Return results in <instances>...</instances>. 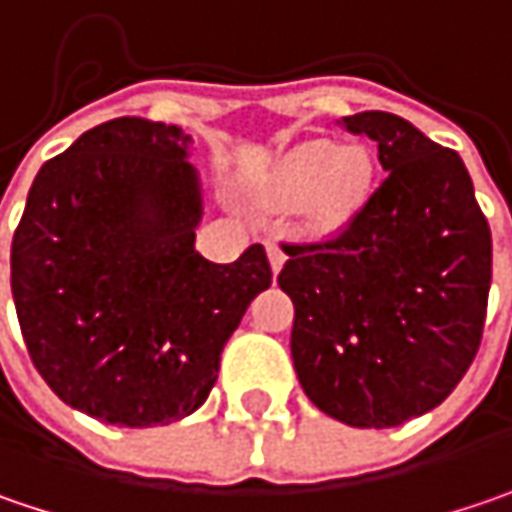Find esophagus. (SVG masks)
<instances>
[{
    "instance_id": "34e87169",
    "label": "esophagus",
    "mask_w": 512,
    "mask_h": 512,
    "mask_svg": "<svg viewBox=\"0 0 512 512\" xmlns=\"http://www.w3.org/2000/svg\"><path fill=\"white\" fill-rule=\"evenodd\" d=\"M266 252H269V263H272V272L278 275L281 269H284V263H286V255H284V249L275 243V240H269L266 243Z\"/></svg>"
}]
</instances>
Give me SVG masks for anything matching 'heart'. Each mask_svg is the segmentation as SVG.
I'll use <instances>...</instances> for the list:
<instances>
[{
    "label": "heart",
    "instance_id": "heart-1",
    "mask_svg": "<svg viewBox=\"0 0 512 512\" xmlns=\"http://www.w3.org/2000/svg\"><path fill=\"white\" fill-rule=\"evenodd\" d=\"M374 182V159L365 147L330 141H304L292 147L272 170L266 196L272 205H307V226L336 234L359 214Z\"/></svg>",
    "mask_w": 512,
    "mask_h": 512
}]
</instances>
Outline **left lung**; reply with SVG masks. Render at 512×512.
Segmentation results:
<instances>
[{
	"instance_id": "8db88e82",
	"label": "left lung",
	"mask_w": 512,
	"mask_h": 512,
	"mask_svg": "<svg viewBox=\"0 0 512 512\" xmlns=\"http://www.w3.org/2000/svg\"><path fill=\"white\" fill-rule=\"evenodd\" d=\"M388 170L327 243L286 246L278 284L295 304L304 394L356 429H391L440 406L472 365L487 316L493 237L455 150L391 112L342 118Z\"/></svg>"
}]
</instances>
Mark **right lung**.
<instances>
[{
    "label": "right lung",
    "instance_id": "obj_1",
    "mask_svg": "<svg viewBox=\"0 0 512 512\" xmlns=\"http://www.w3.org/2000/svg\"><path fill=\"white\" fill-rule=\"evenodd\" d=\"M191 136L112 118L40 167L11 246L22 339L48 388L112 426H167L202 406L220 353L272 269L196 252Z\"/></svg>",
    "mask_w": 512,
    "mask_h": 512
}]
</instances>
